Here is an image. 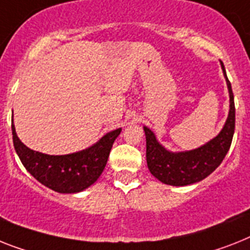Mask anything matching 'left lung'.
I'll use <instances>...</instances> for the list:
<instances>
[{
    "label": "left lung",
    "instance_id": "left-lung-1",
    "mask_svg": "<svg viewBox=\"0 0 250 250\" xmlns=\"http://www.w3.org/2000/svg\"><path fill=\"white\" fill-rule=\"evenodd\" d=\"M230 94V111L224 129L217 137L201 148L172 153L165 149L154 134L144 126L147 140V165L150 174L167 185L184 187L203 180L212 174L225 158L231 146L235 130V104L231 83L229 82L224 63L221 62Z\"/></svg>",
    "mask_w": 250,
    "mask_h": 250
}]
</instances>
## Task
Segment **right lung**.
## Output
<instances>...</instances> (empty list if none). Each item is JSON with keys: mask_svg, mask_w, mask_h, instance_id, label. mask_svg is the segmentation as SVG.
Returning a JSON list of instances; mask_svg holds the SVG:
<instances>
[{"mask_svg": "<svg viewBox=\"0 0 250 250\" xmlns=\"http://www.w3.org/2000/svg\"><path fill=\"white\" fill-rule=\"evenodd\" d=\"M16 153L39 183L57 193H78L96 183L106 166L111 148L121 129L106 134L90 148L65 156H49L30 149L20 142L11 124Z\"/></svg>", "mask_w": 250, "mask_h": 250, "instance_id": "obj_1", "label": "right lung"}]
</instances>
